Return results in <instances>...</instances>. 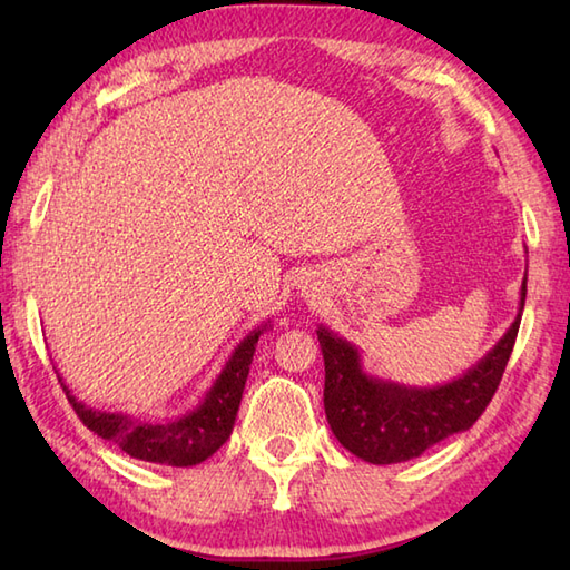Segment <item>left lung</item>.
Instances as JSON below:
<instances>
[{"instance_id":"obj_1","label":"left lung","mask_w":570,"mask_h":570,"mask_svg":"<svg viewBox=\"0 0 570 570\" xmlns=\"http://www.w3.org/2000/svg\"><path fill=\"white\" fill-rule=\"evenodd\" d=\"M524 298L527 276L519 313L500 343L460 377L435 386L372 377L362 367L360 350L321 325L316 333L325 362L323 404L335 439L372 465H392L419 458L448 435L468 431L498 392L522 323Z\"/></svg>"}]
</instances>
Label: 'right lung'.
I'll return each instance as SVG.
<instances>
[{"mask_svg":"<svg viewBox=\"0 0 570 570\" xmlns=\"http://www.w3.org/2000/svg\"><path fill=\"white\" fill-rule=\"evenodd\" d=\"M266 328H269V323H262L259 328L249 331L245 341H239L233 355L227 357L225 367L215 377L210 390L205 392L200 404L171 421H144L129 414L98 411L78 402L66 384L63 392L85 426L98 433L100 439L122 448L127 455L144 460V463L174 468L198 465L203 460H208L233 433L254 350H257L259 335Z\"/></svg>","mask_w":570,"mask_h":570,"instance_id":"1","label":"right lung"}]
</instances>
